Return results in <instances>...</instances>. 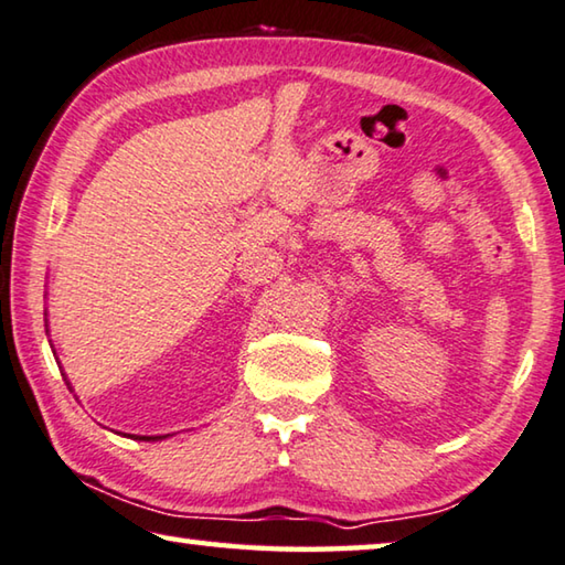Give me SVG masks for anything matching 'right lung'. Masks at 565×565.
<instances>
[{"mask_svg":"<svg viewBox=\"0 0 565 565\" xmlns=\"http://www.w3.org/2000/svg\"><path fill=\"white\" fill-rule=\"evenodd\" d=\"M142 440H157V438H142Z\"/></svg>","mask_w":565,"mask_h":565,"instance_id":"1","label":"right lung"}]
</instances>
